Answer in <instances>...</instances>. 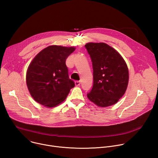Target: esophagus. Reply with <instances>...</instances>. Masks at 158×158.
<instances>
[{"mask_svg": "<svg viewBox=\"0 0 158 158\" xmlns=\"http://www.w3.org/2000/svg\"><path fill=\"white\" fill-rule=\"evenodd\" d=\"M80 84H81L80 81H76L75 82V85L76 86H79V85H80Z\"/></svg>", "mask_w": 158, "mask_h": 158, "instance_id": "34e87169", "label": "esophagus"}]
</instances>
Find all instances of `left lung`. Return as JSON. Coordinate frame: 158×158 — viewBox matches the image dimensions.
<instances>
[{"instance_id":"8db88e82","label":"left lung","mask_w":158,"mask_h":158,"mask_svg":"<svg viewBox=\"0 0 158 158\" xmlns=\"http://www.w3.org/2000/svg\"><path fill=\"white\" fill-rule=\"evenodd\" d=\"M85 47L93 69V87L87 95L88 99L101 107L115 104L127 87L126 62L116 49L106 43L89 42Z\"/></svg>"}]
</instances>
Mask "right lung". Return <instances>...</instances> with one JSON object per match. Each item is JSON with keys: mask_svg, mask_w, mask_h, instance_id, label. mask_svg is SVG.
Masks as SVG:
<instances>
[{"mask_svg": "<svg viewBox=\"0 0 158 158\" xmlns=\"http://www.w3.org/2000/svg\"><path fill=\"white\" fill-rule=\"evenodd\" d=\"M74 47L48 46L39 52L30 63L26 73V83L32 98L49 108L62 102L74 82L69 78L66 59Z\"/></svg>", "mask_w": 158, "mask_h": 158, "instance_id": "1", "label": "right lung"}]
</instances>
